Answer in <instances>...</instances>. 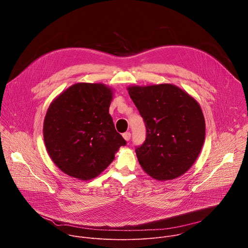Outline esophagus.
Here are the masks:
<instances>
[{"mask_svg":"<svg viewBox=\"0 0 248 248\" xmlns=\"http://www.w3.org/2000/svg\"><path fill=\"white\" fill-rule=\"evenodd\" d=\"M123 137H124L126 141H128V140L130 139V137H131V133H130V132H124V133L123 134Z\"/></svg>","mask_w":248,"mask_h":248,"instance_id":"34e87169","label":"esophagus"}]
</instances>
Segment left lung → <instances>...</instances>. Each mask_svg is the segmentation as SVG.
I'll use <instances>...</instances> for the list:
<instances>
[{
    "label": "left lung",
    "mask_w": 248,
    "mask_h": 248,
    "mask_svg": "<svg viewBox=\"0 0 248 248\" xmlns=\"http://www.w3.org/2000/svg\"><path fill=\"white\" fill-rule=\"evenodd\" d=\"M146 126V140L135 149L138 162L153 179L170 181L194 164L205 140L198 102L170 83L127 87Z\"/></svg>",
    "instance_id": "left-lung-1"
}]
</instances>
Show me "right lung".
Returning <instances> with one entry per match:
<instances>
[{
    "label": "right lung",
    "mask_w": 248,
    "mask_h": 248,
    "mask_svg": "<svg viewBox=\"0 0 248 248\" xmlns=\"http://www.w3.org/2000/svg\"><path fill=\"white\" fill-rule=\"evenodd\" d=\"M113 94L103 83L80 82L50 104L43 125L44 142L52 161L65 174L92 180L125 145L109 114Z\"/></svg>",
    "instance_id": "1"
}]
</instances>
